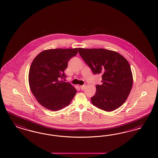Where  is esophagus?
<instances>
[{"label": "esophagus", "mask_w": 158, "mask_h": 158, "mask_svg": "<svg viewBox=\"0 0 158 158\" xmlns=\"http://www.w3.org/2000/svg\"><path fill=\"white\" fill-rule=\"evenodd\" d=\"M86 87V85H80V88L81 89H84Z\"/></svg>", "instance_id": "esophagus-1"}]
</instances>
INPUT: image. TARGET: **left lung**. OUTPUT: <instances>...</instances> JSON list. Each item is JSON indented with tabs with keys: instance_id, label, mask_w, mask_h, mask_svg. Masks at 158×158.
Masks as SVG:
<instances>
[{
	"instance_id": "obj_1",
	"label": "left lung",
	"mask_w": 158,
	"mask_h": 158,
	"mask_svg": "<svg viewBox=\"0 0 158 158\" xmlns=\"http://www.w3.org/2000/svg\"><path fill=\"white\" fill-rule=\"evenodd\" d=\"M82 59L94 74H102V85H97L92 103L110 112L126 101L132 87V74L127 60L114 51L105 49L78 48Z\"/></svg>"
}]
</instances>
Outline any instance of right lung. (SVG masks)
Returning a JSON list of instances; mask_svg holds the SVG:
<instances>
[{
    "label": "right lung",
    "instance_id": "1",
    "mask_svg": "<svg viewBox=\"0 0 158 158\" xmlns=\"http://www.w3.org/2000/svg\"><path fill=\"white\" fill-rule=\"evenodd\" d=\"M78 53V48L52 49L41 52L33 60L28 74L31 91L43 107L57 111L68 106L76 94L65 78L68 62Z\"/></svg>",
    "mask_w": 158,
    "mask_h": 158
}]
</instances>
